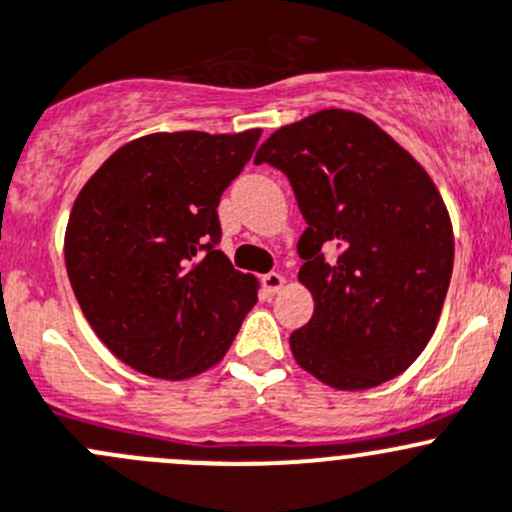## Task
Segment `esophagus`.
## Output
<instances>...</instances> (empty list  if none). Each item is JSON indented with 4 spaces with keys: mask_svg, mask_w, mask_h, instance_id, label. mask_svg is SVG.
Instances as JSON below:
<instances>
[{
    "mask_svg": "<svg viewBox=\"0 0 512 512\" xmlns=\"http://www.w3.org/2000/svg\"><path fill=\"white\" fill-rule=\"evenodd\" d=\"M261 283H263V288H266V293H278L283 286H286V278H283L281 273L271 271L261 278Z\"/></svg>",
    "mask_w": 512,
    "mask_h": 512,
    "instance_id": "esophagus-1",
    "label": "esophagus"
}]
</instances>
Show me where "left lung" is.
<instances>
[{"label": "left lung", "mask_w": 512, "mask_h": 512, "mask_svg": "<svg viewBox=\"0 0 512 512\" xmlns=\"http://www.w3.org/2000/svg\"><path fill=\"white\" fill-rule=\"evenodd\" d=\"M254 162L288 177L308 224L298 278L315 310L291 335L295 362L335 389L402 374L434 335L453 271L431 177L370 118L340 108L276 130Z\"/></svg>", "instance_id": "obj_1"}]
</instances>
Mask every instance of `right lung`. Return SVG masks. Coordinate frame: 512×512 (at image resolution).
Returning <instances> with one entry per match:
<instances>
[{"label": "right lung", "instance_id": "obj_1", "mask_svg": "<svg viewBox=\"0 0 512 512\" xmlns=\"http://www.w3.org/2000/svg\"><path fill=\"white\" fill-rule=\"evenodd\" d=\"M258 138L147 135L113 152L73 202L68 281L96 335L133 370H209L256 305V278L219 251L217 207Z\"/></svg>", "mask_w": 512, "mask_h": 512}]
</instances>
